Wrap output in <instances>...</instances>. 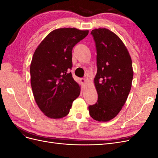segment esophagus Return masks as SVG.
Returning a JSON list of instances; mask_svg holds the SVG:
<instances>
[{"mask_svg":"<svg viewBox=\"0 0 158 158\" xmlns=\"http://www.w3.org/2000/svg\"><path fill=\"white\" fill-rule=\"evenodd\" d=\"M80 82L82 84H85L87 82V80L85 78H81L80 79Z\"/></svg>","mask_w":158,"mask_h":158,"instance_id":"1","label":"esophagus"}]
</instances>
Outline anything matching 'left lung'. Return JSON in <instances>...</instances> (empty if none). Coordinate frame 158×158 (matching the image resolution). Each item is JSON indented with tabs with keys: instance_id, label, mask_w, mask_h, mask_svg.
Instances as JSON below:
<instances>
[{
	"instance_id": "8db88e82",
	"label": "left lung",
	"mask_w": 158,
	"mask_h": 158,
	"mask_svg": "<svg viewBox=\"0 0 158 158\" xmlns=\"http://www.w3.org/2000/svg\"><path fill=\"white\" fill-rule=\"evenodd\" d=\"M97 49L98 72L94 80L97 103L89 106L94 120L107 122L115 117L125 105L133 78L131 57L123 41L107 28L91 32Z\"/></svg>"
}]
</instances>
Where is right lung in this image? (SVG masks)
I'll return each instance as SVG.
<instances>
[{
    "instance_id": "obj_1",
    "label": "right lung",
    "mask_w": 158,
    "mask_h": 158,
    "mask_svg": "<svg viewBox=\"0 0 158 158\" xmlns=\"http://www.w3.org/2000/svg\"><path fill=\"white\" fill-rule=\"evenodd\" d=\"M88 30L63 27L50 32L33 55L30 64L31 85L35 102L45 116L61 118L69 113L80 94L73 78L72 50L88 34Z\"/></svg>"
}]
</instances>
